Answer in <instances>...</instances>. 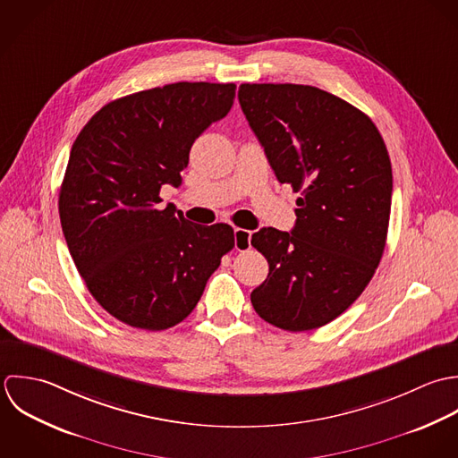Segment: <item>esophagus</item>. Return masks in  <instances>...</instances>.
Instances as JSON below:
<instances>
[{
    "label": "esophagus",
    "mask_w": 458,
    "mask_h": 458,
    "mask_svg": "<svg viewBox=\"0 0 458 458\" xmlns=\"http://www.w3.org/2000/svg\"><path fill=\"white\" fill-rule=\"evenodd\" d=\"M233 237H235V250L237 251H246V250L251 248V232L250 230L235 228Z\"/></svg>",
    "instance_id": "esophagus-1"
}]
</instances>
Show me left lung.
<instances>
[{
	"label": "left lung",
	"instance_id": "obj_1",
	"mask_svg": "<svg viewBox=\"0 0 458 458\" xmlns=\"http://www.w3.org/2000/svg\"><path fill=\"white\" fill-rule=\"evenodd\" d=\"M239 102L281 183L301 192L292 232L251 237L269 262L251 292L255 311L299 333L342 315L365 290L386 246L393 174L363 111L308 85H250Z\"/></svg>",
	"mask_w": 458,
	"mask_h": 458
}]
</instances>
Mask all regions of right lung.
I'll return each mask as SVG.
<instances>
[{
	"label": "right lung",
	"instance_id": "add662e5",
	"mask_svg": "<svg viewBox=\"0 0 458 458\" xmlns=\"http://www.w3.org/2000/svg\"><path fill=\"white\" fill-rule=\"evenodd\" d=\"M233 83H174L100 107L76 138L60 187V221L93 299L120 322L163 331L198 304L233 246V228L157 208L181 185L194 140L226 116Z\"/></svg>",
	"mask_w": 458,
	"mask_h": 458
}]
</instances>
